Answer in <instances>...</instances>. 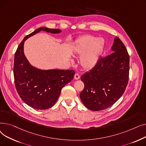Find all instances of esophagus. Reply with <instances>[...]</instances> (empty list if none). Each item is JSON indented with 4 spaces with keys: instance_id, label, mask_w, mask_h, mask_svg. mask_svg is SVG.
<instances>
[{
    "instance_id": "1",
    "label": "esophagus",
    "mask_w": 146,
    "mask_h": 146,
    "mask_svg": "<svg viewBox=\"0 0 146 146\" xmlns=\"http://www.w3.org/2000/svg\"><path fill=\"white\" fill-rule=\"evenodd\" d=\"M74 79H75L76 80H78V79H80V75H79L78 73H76V74H74Z\"/></svg>"
}]
</instances>
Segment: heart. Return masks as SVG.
<instances>
[{
    "label": "heart",
    "instance_id": "1",
    "mask_svg": "<svg viewBox=\"0 0 146 146\" xmlns=\"http://www.w3.org/2000/svg\"><path fill=\"white\" fill-rule=\"evenodd\" d=\"M105 41L102 38L86 35L76 41L73 47L74 52L82 55L80 59V65L85 68L94 67L103 52Z\"/></svg>",
    "mask_w": 146,
    "mask_h": 146
}]
</instances>
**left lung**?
<instances>
[{
    "label": "left lung",
    "mask_w": 146,
    "mask_h": 146,
    "mask_svg": "<svg viewBox=\"0 0 146 146\" xmlns=\"http://www.w3.org/2000/svg\"><path fill=\"white\" fill-rule=\"evenodd\" d=\"M113 52L101 57L96 64L81 76L84 89L80 98L90 110L98 111L109 108L124 93L128 82L129 56L124 43L114 39Z\"/></svg>",
    "instance_id": "obj_1"
}]
</instances>
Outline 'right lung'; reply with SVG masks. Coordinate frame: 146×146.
<instances>
[{
  "instance_id": "1",
  "label": "right lung",
  "mask_w": 146,
  "mask_h": 146,
  "mask_svg": "<svg viewBox=\"0 0 146 146\" xmlns=\"http://www.w3.org/2000/svg\"><path fill=\"white\" fill-rule=\"evenodd\" d=\"M41 31L60 33L58 29L41 27L27 35L15 53L13 76L19 96L28 106L36 110H47L55 104L62 88L72 80L73 70H42L31 65L24 53V44L29 37Z\"/></svg>"
}]
</instances>
